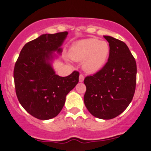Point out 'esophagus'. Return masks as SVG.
<instances>
[{
  "mask_svg": "<svg viewBox=\"0 0 151 151\" xmlns=\"http://www.w3.org/2000/svg\"><path fill=\"white\" fill-rule=\"evenodd\" d=\"M84 78H85L84 76H83V74H80V77H79V80H80V83H82V82H83V80H84Z\"/></svg>",
  "mask_w": 151,
  "mask_h": 151,
  "instance_id": "1",
  "label": "esophagus"
}]
</instances>
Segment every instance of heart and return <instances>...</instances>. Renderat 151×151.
I'll list each match as a JSON object with an SVG mask.
<instances>
[{"label": "heart", "mask_w": 151, "mask_h": 151, "mask_svg": "<svg viewBox=\"0 0 151 151\" xmlns=\"http://www.w3.org/2000/svg\"><path fill=\"white\" fill-rule=\"evenodd\" d=\"M109 45L95 38L83 39L74 43L69 50V57L76 61H82L86 72L96 73L101 69L109 58Z\"/></svg>", "instance_id": "heart-1"}]
</instances>
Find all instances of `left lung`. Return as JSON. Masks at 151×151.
I'll return each mask as SVG.
<instances>
[{
	"instance_id": "left-lung-1",
	"label": "left lung",
	"mask_w": 151,
	"mask_h": 151,
	"mask_svg": "<svg viewBox=\"0 0 151 151\" xmlns=\"http://www.w3.org/2000/svg\"><path fill=\"white\" fill-rule=\"evenodd\" d=\"M104 37L110 47L108 61L100 71L85 78L84 102L94 117L109 120L122 113L133 99L137 64L124 42L112 36Z\"/></svg>"
}]
</instances>
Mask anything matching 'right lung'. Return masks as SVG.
Here are the masks:
<instances>
[{"mask_svg": "<svg viewBox=\"0 0 151 151\" xmlns=\"http://www.w3.org/2000/svg\"><path fill=\"white\" fill-rule=\"evenodd\" d=\"M68 32L43 34L22 47L14 69L15 91L22 107L39 120L57 116L66 96L79 82L80 73L67 77L55 74L50 63L52 52L60 53Z\"/></svg>", "mask_w": 151, "mask_h": 151, "instance_id": "obj_1", "label": "right lung"}]
</instances>
